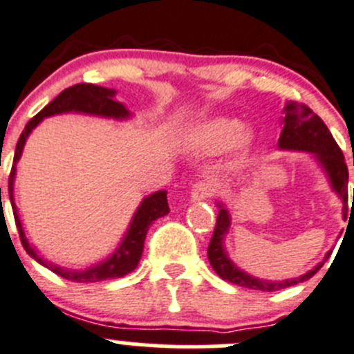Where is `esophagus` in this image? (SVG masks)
Wrapping results in <instances>:
<instances>
[{"label": "esophagus", "instance_id": "1", "mask_svg": "<svg viewBox=\"0 0 354 354\" xmlns=\"http://www.w3.org/2000/svg\"><path fill=\"white\" fill-rule=\"evenodd\" d=\"M217 190V185L212 180H203L194 185L190 192L192 200H207L212 197Z\"/></svg>", "mask_w": 354, "mask_h": 354}]
</instances>
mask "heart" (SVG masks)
Here are the masks:
<instances>
[{"mask_svg": "<svg viewBox=\"0 0 354 354\" xmlns=\"http://www.w3.org/2000/svg\"><path fill=\"white\" fill-rule=\"evenodd\" d=\"M195 144L202 151L221 152L233 145H243L248 142V131L241 128V123L234 118H212L195 130Z\"/></svg>", "mask_w": 354, "mask_h": 354, "instance_id": "heart-1", "label": "heart"}]
</instances>
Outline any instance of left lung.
Segmentation results:
<instances>
[{
	"instance_id": "obj_1",
	"label": "left lung",
	"mask_w": 354,
	"mask_h": 354,
	"mask_svg": "<svg viewBox=\"0 0 354 354\" xmlns=\"http://www.w3.org/2000/svg\"><path fill=\"white\" fill-rule=\"evenodd\" d=\"M281 124H283V130H281L279 142H277L279 149L312 152L317 157L319 164L327 173L332 190L339 195V198H342V203H344L342 205V217H346V212H348V166H346L344 156H342L339 145L335 144L329 128L308 106L295 101H289L284 108V118ZM217 207H219V214H217L216 227H214V234L210 238L209 248H207V257H209L210 266L216 270L217 276L223 277L227 283L248 289H257V291H277V289H284L308 281L310 277L319 272L324 262L330 257L332 252H327L324 262H320L319 266H315L303 276L292 277V279L266 281L250 276L231 262L226 250H224V236L231 227V216L223 202H217Z\"/></svg>"
}]
</instances>
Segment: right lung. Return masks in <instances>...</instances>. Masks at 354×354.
<instances>
[{
  "instance_id": "add662e5",
  "label": "right lung",
  "mask_w": 354,
  "mask_h": 354,
  "mask_svg": "<svg viewBox=\"0 0 354 354\" xmlns=\"http://www.w3.org/2000/svg\"><path fill=\"white\" fill-rule=\"evenodd\" d=\"M116 91L113 88L101 87V85H92V84H77L73 87H68L58 97L53 99L44 109L39 111L27 124H25V130L20 135L19 142H17L15 149V157H13V166L12 173L8 178V195L10 202H12L13 216H15L17 227H19L20 241H22L25 252L39 262L41 266L48 267L49 270H53L58 276L65 277L68 281H75V283H97V281H106V279H118V277H123L127 274H130L135 267L140 262L142 252H144V241L145 234H147L149 227L159 217L166 216L169 212V205H167V192L160 190L156 194L149 195L142 200L140 207L137 209V212L133 214V219H131L130 227L124 233L123 240H121L120 246L114 250V253L108 257L106 260H102L101 263H95V266L88 267L85 270H71L66 267H59L56 263L48 262V260L42 259L35 248L28 243L27 236L24 233L22 223H20L19 210L15 205V197H13V183H15V173H17V162H19L20 156H22L24 145L27 142L30 131L41 123L44 118L53 116V114H62V113H84V114H94V116H102V118H114V120H127L130 118V111L124 108L121 102H118L114 99ZM1 194V190H0Z\"/></svg>"
}]
</instances>
